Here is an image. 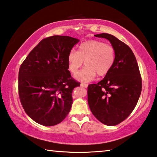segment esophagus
<instances>
[{
    "mask_svg": "<svg viewBox=\"0 0 157 157\" xmlns=\"http://www.w3.org/2000/svg\"><path fill=\"white\" fill-rule=\"evenodd\" d=\"M80 86L82 87H84V88H87V87H88V84H84V83H81L80 84Z\"/></svg>",
    "mask_w": 157,
    "mask_h": 157,
    "instance_id": "34e87169",
    "label": "esophagus"
}]
</instances>
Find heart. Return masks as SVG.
Returning <instances> with one entry per match:
<instances>
[{"label": "heart", "mask_w": 157, "mask_h": 157, "mask_svg": "<svg viewBox=\"0 0 157 157\" xmlns=\"http://www.w3.org/2000/svg\"><path fill=\"white\" fill-rule=\"evenodd\" d=\"M115 50L104 41L91 39L79 45L78 52L71 50L68 55V68L72 74L77 72L85 62L86 66L75 75L77 80L90 82L97 75L105 76L112 68L115 62Z\"/></svg>", "instance_id": "heart-1"}]
</instances>
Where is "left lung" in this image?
Instances as JSON below:
<instances>
[{"mask_svg":"<svg viewBox=\"0 0 157 157\" xmlns=\"http://www.w3.org/2000/svg\"><path fill=\"white\" fill-rule=\"evenodd\" d=\"M110 41L115 50V62L102 80L88 86V103L92 113L101 123L116 125L134 109L142 89L139 66L131 48L116 36L94 35Z\"/></svg>","mask_w":157,"mask_h":157,"instance_id":"8db88e82","label":"left lung"}]
</instances>
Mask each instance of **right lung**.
<instances>
[{
	"label": "right lung",
	"mask_w": 157,
	"mask_h": 157,
	"mask_svg": "<svg viewBox=\"0 0 157 157\" xmlns=\"http://www.w3.org/2000/svg\"><path fill=\"white\" fill-rule=\"evenodd\" d=\"M79 39L55 35L41 40L18 72V94L25 113L44 126L60 123L70 111L79 83L68 70V55Z\"/></svg>",
	"instance_id": "add662e5"
}]
</instances>
